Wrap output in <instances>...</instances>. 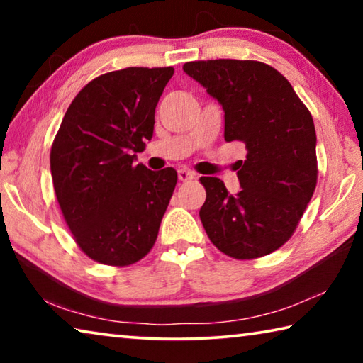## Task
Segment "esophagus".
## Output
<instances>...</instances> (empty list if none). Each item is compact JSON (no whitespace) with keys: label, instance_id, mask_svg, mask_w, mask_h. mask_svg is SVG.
Wrapping results in <instances>:
<instances>
[{"label":"esophagus","instance_id":"34e87169","mask_svg":"<svg viewBox=\"0 0 363 363\" xmlns=\"http://www.w3.org/2000/svg\"><path fill=\"white\" fill-rule=\"evenodd\" d=\"M177 177H179L181 182H192L195 179V173L190 169H179L177 171Z\"/></svg>","mask_w":363,"mask_h":363}]
</instances>
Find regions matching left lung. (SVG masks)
Returning <instances> with one entry per match:
<instances>
[{
	"label": "left lung",
	"instance_id": "left-lung-1",
	"mask_svg": "<svg viewBox=\"0 0 363 363\" xmlns=\"http://www.w3.org/2000/svg\"><path fill=\"white\" fill-rule=\"evenodd\" d=\"M224 108V139L240 140L242 190L200 177L206 200L200 219L211 243L233 259H256L290 240L317 186L314 120L290 82L257 60L216 59L184 64Z\"/></svg>",
	"mask_w": 363,
	"mask_h": 363
}]
</instances>
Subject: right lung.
Wrapping results in <instances>:
<instances>
[{"instance_id":"right-lung-1","label":"right lung","mask_w":363,"mask_h":363,"mask_svg":"<svg viewBox=\"0 0 363 363\" xmlns=\"http://www.w3.org/2000/svg\"><path fill=\"white\" fill-rule=\"evenodd\" d=\"M173 67H128L79 91L54 138L51 176L79 250L106 266L125 267L155 245L173 196V168L134 164L155 125V108Z\"/></svg>"}]
</instances>
